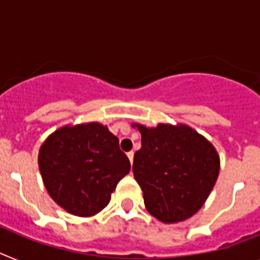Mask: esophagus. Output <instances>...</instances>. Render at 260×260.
Here are the masks:
<instances>
[{
    "label": "esophagus",
    "instance_id": "esophagus-1",
    "mask_svg": "<svg viewBox=\"0 0 260 260\" xmlns=\"http://www.w3.org/2000/svg\"><path fill=\"white\" fill-rule=\"evenodd\" d=\"M134 154H135L134 150H131V152H128V153H126V156H128V158H129L131 164L134 162Z\"/></svg>",
    "mask_w": 260,
    "mask_h": 260
}]
</instances>
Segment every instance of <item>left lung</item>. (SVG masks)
<instances>
[{"label":"left lung","instance_id":"obj_1","mask_svg":"<svg viewBox=\"0 0 260 260\" xmlns=\"http://www.w3.org/2000/svg\"><path fill=\"white\" fill-rule=\"evenodd\" d=\"M141 148L134 157V176L149 214L165 223L185 221L209 197L219 173L217 150L186 125H137Z\"/></svg>","mask_w":260,"mask_h":260}]
</instances>
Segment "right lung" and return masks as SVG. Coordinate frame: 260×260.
Here are the masks:
<instances>
[{"label": "right lung", "mask_w": 260, "mask_h": 260, "mask_svg": "<svg viewBox=\"0 0 260 260\" xmlns=\"http://www.w3.org/2000/svg\"><path fill=\"white\" fill-rule=\"evenodd\" d=\"M39 171L51 198L78 217L106 208L131 162L119 139L99 123L63 126L42 144Z\"/></svg>", "instance_id": "1"}]
</instances>
